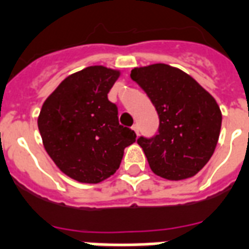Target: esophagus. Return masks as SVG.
<instances>
[{"label":"esophagus","instance_id":"esophagus-1","mask_svg":"<svg viewBox=\"0 0 249 249\" xmlns=\"http://www.w3.org/2000/svg\"><path fill=\"white\" fill-rule=\"evenodd\" d=\"M132 129L136 132V134H138V132H140V126H138V124H134L132 126Z\"/></svg>","mask_w":249,"mask_h":249}]
</instances>
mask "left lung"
Instances as JSON below:
<instances>
[{
  "label": "left lung",
  "mask_w": 249,
  "mask_h": 249,
  "mask_svg": "<svg viewBox=\"0 0 249 249\" xmlns=\"http://www.w3.org/2000/svg\"><path fill=\"white\" fill-rule=\"evenodd\" d=\"M134 82L154 104L158 133L138 138L154 174L168 180L192 178L209 162L221 132L217 102L195 79L166 64L134 68Z\"/></svg>",
  "instance_id": "1"
}]
</instances>
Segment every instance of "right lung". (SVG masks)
<instances>
[{"instance_id":"add662e5","label":"right lung","mask_w":249,"mask_h":249,"mask_svg":"<svg viewBox=\"0 0 249 249\" xmlns=\"http://www.w3.org/2000/svg\"><path fill=\"white\" fill-rule=\"evenodd\" d=\"M120 73L89 66L69 75L49 95L37 119L48 155L81 183L96 184L113 175L136 133L119 123L108 92Z\"/></svg>"}]
</instances>
